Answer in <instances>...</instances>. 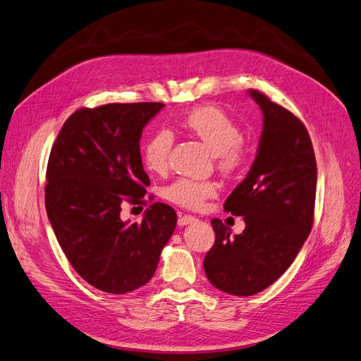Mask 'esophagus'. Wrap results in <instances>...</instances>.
<instances>
[{"label": "esophagus", "instance_id": "34e87169", "mask_svg": "<svg viewBox=\"0 0 361 361\" xmlns=\"http://www.w3.org/2000/svg\"><path fill=\"white\" fill-rule=\"evenodd\" d=\"M195 221H197V218H195V216H192V215H180V216H178V226H180V227H184V226H187V224H192V223H195Z\"/></svg>", "mask_w": 361, "mask_h": 361}]
</instances>
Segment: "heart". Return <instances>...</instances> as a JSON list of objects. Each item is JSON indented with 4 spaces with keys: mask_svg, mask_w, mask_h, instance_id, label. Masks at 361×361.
<instances>
[{
    "mask_svg": "<svg viewBox=\"0 0 361 361\" xmlns=\"http://www.w3.org/2000/svg\"><path fill=\"white\" fill-rule=\"evenodd\" d=\"M181 127L199 138L214 153L216 168L224 174L239 172L246 162V147L242 143L238 123L221 109L215 106H199L187 112ZM174 138L166 130L156 131L143 149V161L149 171L162 174L168 169L169 154ZM216 195L214 181H200L192 178H177L165 187L164 196L174 205L187 209H200L205 200Z\"/></svg>",
    "mask_w": 361,
    "mask_h": 361,
    "instance_id": "obj_1",
    "label": "heart"
}]
</instances>
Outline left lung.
<instances>
[{
  "label": "left lung",
  "mask_w": 361,
  "mask_h": 361,
  "mask_svg": "<svg viewBox=\"0 0 361 361\" xmlns=\"http://www.w3.org/2000/svg\"><path fill=\"white\" fill-rule=\"evenodd\" d=\"M262 111L257 158L224 209L243 216L245 230L214 218L215 243L203 261L211 283L226 293L255 295L273 285L296 258L312 227L317 185L314 149L305 125L265 94L249 90Z\"/></svg>",
  "instance_id": "8db88e82"
}]
</instances>
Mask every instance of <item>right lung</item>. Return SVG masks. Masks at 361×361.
<instances>
[{"mask_svg": "<svg viewBox=\"0 0 361 361\" xmlns=\"http://www.w3.org/2000/svg\"><path fill=\"white\" fill-rule=\"evenodd\" d=\"M164 106L109 103L78 109L50 152L47 215L73 270L107 293H127L146 285L177 224L174 208L162 202L152 203L142 223L121 219L125 202L147 203L150 180L143 169L140 138Z\"/></svg>", "mask_w": 361, "mask_h": 361, "instance_id": "add662e5", "label": "right lung"}]
</instances>
